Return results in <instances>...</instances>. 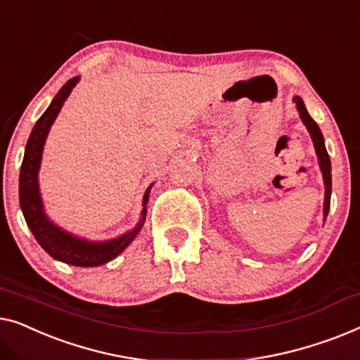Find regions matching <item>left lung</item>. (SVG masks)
Masks as SVG:
<instances>
[{"mask_svg":"<svg viewBox=\"0 0 360 360\" xmlns=\"http://www.w3.org/2000/svg\"><path fill=\"white\" fill-rule=\"evenodd\" d=\"M293 103L297 104L298 114H300L303 124L307 125V129L311 135L313 143H315L318 161H320V168H321V173H323V179H325V187H326V191H325V217H326L328 210H330V202H331V161H330V155H328V151H326L325 140H323L321 130H320V127H318V124L315 122V120L310 117V114L307 112V108H305V104H303L302 98L295 96V98H293Z\"/></svg>","mask_w":360,"mask_h":360,"instance_id":"left-lung-1","label":"left lung"}]
</instances>
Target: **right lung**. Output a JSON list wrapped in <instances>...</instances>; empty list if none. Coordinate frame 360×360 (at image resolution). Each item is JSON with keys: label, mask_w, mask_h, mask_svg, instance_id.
I'll return each mask as SVG.
<instances>
[{"label": "right lung", "mask_w": 360, "mask_h": 360, "mask_svg": "<svg viewBox=\"0 0 360 360\" xmlns=\"http://www.w3.org/2000/svg\"><path fill=\"white\" fill-rule=\"evenodd\" d=\"M78 81L79 78L75 77L62 86V89H60L58 94L53 98L52 104L49 105V109L45 110L42 117L37 120V124L34 125L32 131H30V136L26 145V153H24L21 166V174H19V204H21L24 219H26L35 240L39 241V245L42 246L53 259H58L73 266L94 267L105 264V262L114 259L115 256H119L120 252L134 241L136 233L140 231L141 225H143L146 207L143 212H141V221L134 230L125 233V235L117 238V240L104 243H89L79 240V238H75L72 235H68L67 231L60 230L58 226H55L52 221H49L47 217H45L37 184V173L40 166V158H42L44 143L55 117H57L60 109H62L65 99L68 98V94L72 93V89L77 86ZM148 197L150 187L145 191L143 205H146V202H148Z\"/></svg>", "instance_id": "right-lung-1"}]
</instances>
